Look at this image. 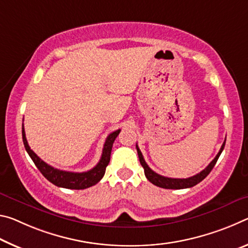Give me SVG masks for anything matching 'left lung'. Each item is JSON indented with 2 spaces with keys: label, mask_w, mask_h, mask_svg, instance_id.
Instances as JSON below:
<instances>
[{
  "label": "left lung",
  "mask_w": 248,
  "mask_h": 248,
  "mask_svg": "<svg viewBox=\"0 0 248 248\" xmlns=\"http://www.w3.org/2000/svg\"><path fill=\"white\" fill-rule=\"evenodd\" d=\"M224 146H225V140H224V143H223V145L221 146L220 152L217 153L216 158H214V159L210 162L208 167L202 170L201 172L197 173L196 176L186 178V179H178V178L164 177V176H160V174L156 173L155 171H153V170L148 167V165L146 164V161L143 157V154H141V152L140 151L139 146L137 145H136V149H137V154H139L140 165L143 166V168H144L145 176L149 181L152 182L153 185L160 186V188H165V189H186V188H191V186L198 185L199 182H201L206 176H208V174L211 172V170H212L214 166H216L218 157H220L221 153L223 152V149H224Z\"/></svg>",
  "instance_id": "8db88e82"
}]
</instances>
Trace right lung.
<instances>
[{"label": "right lung", "instance_id": "right-lung-1", "mask_svg": "<svg viewBox=\"0 0 248 248\" xmlns=\"http://www.w3.org/2000/svg\"><path fill=\"white\" fill-rule=\"evenodd\" d=\"M121 132V129L113 132L109 134L105 140L102 156H101L100 161L97 162L94 168L86 172H71V171H64V170H59L57 168L51 167L48 164H46L44 160L36 155V154L31 151L30 146H28L26 136H25V129H24V124L22 128V135H23V141L24 146H25L26 152L34 161L36 167L39 169V171L43 173V176L49 180L51 184H54L57 186H62V188L66 189H75V190H81L87 189L89 186H92L96 185L101 179H102L107 166L109 162V158H111V152L112 146L114 143L115 139Z\"/></svg>", "mask_w": 248, "mask_h": 248}]
</instances>
